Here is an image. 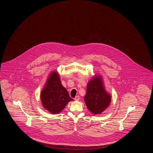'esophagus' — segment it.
I'll list each match as a JSON object with an SVG mask.
<instances>
[{
	"label": "esophagus",
	"instance_id": "34e87169",
	"mask_svg": "<svg viewBox=\"0 0 153 153\" xmlns=\"http://www.w3.org/2000/svg\"><path fill=\"white\" fill-rule=\"evenodd\" d=\"M74 100H76V101H78V100H80V97H79V96H76L75 97H74Z\"/></svg>",
	"mask_w": 153,
	"mask_h": 153
}]
</instances>
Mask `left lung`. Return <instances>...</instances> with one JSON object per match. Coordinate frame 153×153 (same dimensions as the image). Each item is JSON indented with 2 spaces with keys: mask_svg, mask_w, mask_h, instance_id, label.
<instances>
[{
  "mask_svg": "<svg viewBox=\"0 0 153 153\" xmlns=\"http://www.w3.org/2000/svg\"><path fill=\"white\" fill-rule=\"evenodd\" d=\"M84 99L88 109L94 114L102 113L109 105L111 96L105 91L100 76L88 83Z\"/></svg>",
  "mask_w": 153,
  "mask_h": 153,
  "instance_id": "obj_1",
  "label": "left lung"
}]
</instances>
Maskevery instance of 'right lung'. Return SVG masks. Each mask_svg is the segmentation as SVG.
Listing matches in <instances>:
<instances>
[{
	"label": "right lung",
	"mask_w": 153,
	"mask_h": 153,
	"mask_svg": "<svg viewBox=\"0 0 153 153\" xmlns=\"http://www.w3.org/2000/svg\"><path fill=\"white\" fill-rule=\"evenodd\" d=\"M45 108L52 114H59L73 99L62 85L57 72H52L40 96Z\"/></svg>",
	"instance_id": "right-lung-1"
}]
</instances>
